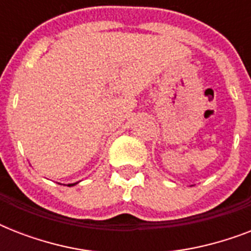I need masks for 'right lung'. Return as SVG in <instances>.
<instances>
[{"mask_svg": "<svg viewBox=\"0 0 251 251\" xmlns=\"http://www.w3.org/2000/svg\"><path fill=\"white\" fill-rule=\"evenodd\" d=\"M76 183H78V182H75V183H69V185H68V186H75V185H76Z\"/></svg>", "mask_w": 251, "mask_h": 251, "instance_id": "add662e5", "label": "right lung"}]
</instances>
